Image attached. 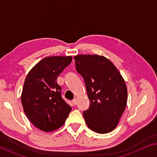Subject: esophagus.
Masks as SVG:
<instances>
[{
	"label": "esophagus",
	"mask_w": 157,
	"mask_h": 157,
	"mask_svg": "<svg viewBox=\"0 0 157 157\" xmlns=\"http://www.w3.org/2000/svg\"><path fill=\"white\" fill-rule=\"evenodd\" d=\"M72 103H73V104L76 106V105L77 104V98H74V99L72 101Z\"/></svg>",
	"instance_id": "esophagus-1"
}]
</instances>
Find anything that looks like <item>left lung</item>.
Listing matches in <instances>:
<instances>
[{"instance_id": "obj_1", "label": "left lung", "mask_w": 157, "mask_h": 157, "mask_svg": "<svg viewBox=\"0 0 157 157\" xmlns=\"http://www.w3.org/2000/svg\"><path fill=\"white\" fill-rule=\"evenodd\" d=\"M74 59L91 102L83 113L86 123L98 134L111 132L119 124L127 102L123 77L112 62L102 56L78 55Z\"/></svg>"}]
</instances>
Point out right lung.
Masks as SVG:
<instances>
[{
  "label": "right lung",
  "instance_id": "right-lung-1",
  "mask_svg": "<svg viewBox=\"0 0 157 157\" xmlns=\"http://www.w3.org/2000/svg\"><path fill=\"white\" fill-rule=\"evenodd\" d=\"M72 61L71 56L46 57L33 66L25 79L21 94L23 110L32 124L44 132L59 128L71 107L61 97L58 76Z\"/></svg>",
  "mask_w": 157,
  "mask_h": 157
}]
</instances>
